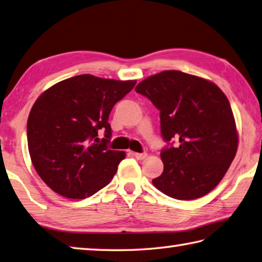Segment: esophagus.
Returning a JSON list of instances; mask_svg holds the SVG:
<instances>
[{
	"mask_svg": "<svg viewBox=\"0 0 262 262\" xmlns=\"http://www.w3.org/2000/svg\"><path fill=\"white\" fill-rule=\"evenodd\" d=\"M133 155H134L135 158H137L139 160H142V159L146 158V156H147L145 152H143V154H139V152H133Z\"/></svg>",
	"mask_w": 262,
	"mask_h": 262,
	"instance_id": "34e87169",
	"label": "esophagus"
}]
</instances>
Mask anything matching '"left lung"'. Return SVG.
<instances>
[{
	"mask_svg": "<svg viewBox=\"0 0 262 262\" xmlns=\"http://www.w3.org/2000/svg\"><path fill=\"white\" fill-rule=\"evenodd\" d=\"M160 111L161 135L179 146L161 151L164 172L152 180L167 196L191 201L220 183L234 160L238 133L230 103L210 80L164 71L136 85Z\"/></svg>",
	"mask_w": 262,
	"mask_h": 262,
	"instance_id": "1",
	"label": "left lung"
}]
</instances>
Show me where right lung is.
Listing matches in <instances>:
<instances>
[{
	"label": "right lung",
	"mask_w": 262,
	"mask_h": 262,
	"mask_svg": "<svg viewBox=\"0 0 262 262\" xmlns=\"http://www.w3.org/2000/svg\"><path fill=\"white\" fill-rule=\"evenodd\" d=\"M135 83L81 74L36 99L27 120L28 151L36 173L55 192L84 199L111 182L126 154L107 147L108 116ZM101 130L106 139L99 140Z\"/></svg>",
	"instance_id": "obj_1"
}]
</instances>
